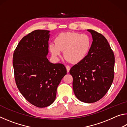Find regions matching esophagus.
Instances as JSON below:
<instances>
[{
	"label": "esophagus",
	"instance_id": "34e87169",
	"mask_svg": "<svg viewBox=\"0 0 127 127\" xmlns=\"http://www.w3.org/2000/svg\"><path fill=\"white\" fill-rule=\"evenodd\" d=\"M66 71H67V72H69L70 70V67L69 65H66Z\"/></svg>",
	"mask_w": 127,
	"mask_h": 127
}]
</instances>
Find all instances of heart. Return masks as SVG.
<instances>
[{
    "instance_id": "obj_1",
    "label": "heart",
    "mask_w": 127,
    "mask_h": 127,
    "mask_svg": "<svg viewBox=\"0 0 127 127\" xmlns=\"http://www.w3.org/2000/svg\"><path fill=\"white\" fill-rule=\"evenodd\" d=\"M54 42L49 45V50L53 57H59L64 50L65 58L75 63L85 58L91 46V40L89 35L71 32L60 33L55 37Z\"/></svg>"
}]
</instances>
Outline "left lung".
<instances>
[{"mask_svg": "<svg viewBox=\"0 0 127 127\" xmlns=\"http://www.w3.org/2000/svg\"><path fill=\"white\" fill-rule=\"evenodd\" d=\"M91 33L92 42L85 58L75 64L69 73L73 78V89L81 101L93 103L105 96L114 76L115 57L107 40L94 30Z\"/></svg>", "mask_w": 127, "mask_h": 127, "instance_id": "left-lung-1", "label": "left lung"}]
</instances>
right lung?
<instances>
[{
	"mask_svg": "<svg viewBox=\"0 0 127 127\" xmlns=\"http://www.w3.org/2000/svg\"><path fill=\"white\" fill-rule=\"evenodd\" d=\"M49 32L37 30L24 36L13 57L17 86L28 101L38 107L53 104L57 87L66 74L63 64L52 63L47 58Z\"/></svg>",
	"mask_w": 127,
	"mask_h": 127,
	"instance_id": "right-lung-1",
	"label": "right lung"
}]
</instances>
